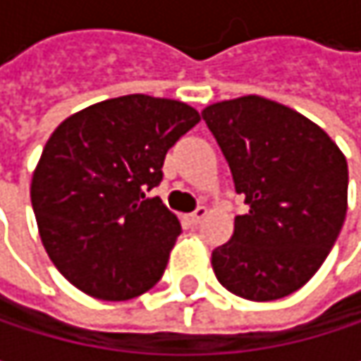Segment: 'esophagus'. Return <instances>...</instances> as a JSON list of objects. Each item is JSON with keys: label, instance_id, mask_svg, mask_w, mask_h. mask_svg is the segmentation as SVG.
<instances>
[{"label": "esophagus", "instance_id": "esophagus-1", "mask_svg": "<svg viewBox=\"0 0 361 361\" xmlns=\"http://www.w3.org/2000/svg\"><path fill=\"white\" fill-rule=\"evenodd\" d=\"M204 215H207V207H198L194 213H190V215H188V221H190L192 226H198V224L202 221V217H204Z\"/></svg>", "mask_w": 361, "mask_h": 361}]
</instances>
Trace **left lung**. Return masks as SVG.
I'll list each match as a JSON object with an SVG mask.
<instances>
[{"label":"left lung","mask_w":361,"mask_h":361,"mask_svg":"<svg viewBox=\"0 0 361 361\" xmlns=\"http://www.w3.org/2000/svg\"><path fill=\"white\" fill-rule=\"evenodd\" d=\"M202 118L249 204L211 255L213 271L243 299H282L320 269L338 238L347 161L324 129L261 96L211 104Z\"/></svg>","instance_id":"1"}]
</instances>
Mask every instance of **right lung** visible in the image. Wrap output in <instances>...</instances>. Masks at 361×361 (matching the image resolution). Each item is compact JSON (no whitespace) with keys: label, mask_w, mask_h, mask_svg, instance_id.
I'll return each instance as SVG.
<instances>
[{"label":"right lung","mask_w":361,"mask_h":361,"mask_svg":"<svg viewBox=\"0 0 361 361\" xmlns=\"http://www.w3.org/2000/svg\"><path fill=\"white\" fill-rule=\"evenodd\" d=\"M200 114L131 94L98 102L49 135L31 181L39 236L58 271L102 301H127L163 276L180 236L159 196L167 150Z\"/></svg>","instance_id":"right-lung-1"}]
</instances>
